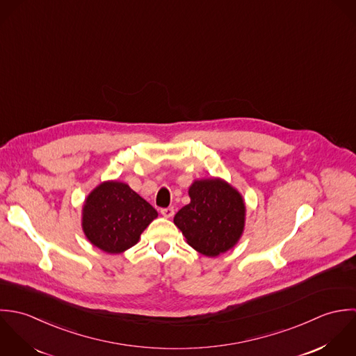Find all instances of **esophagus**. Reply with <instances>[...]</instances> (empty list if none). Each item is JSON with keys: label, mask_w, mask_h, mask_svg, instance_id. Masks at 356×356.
I'll list each match as a JSON object with an SVG mask.
<instances>
[{"label": "esophagus", "mask_w": 356, "mask_h": 356, "mask_svg": "<svg viewBox=\"0 0 356 356\" xmlns=\"http://www.w3.org/2000/svg\"><path fill=\"white\" fill-rule=\"evenodd\" d=\"M161 214H162L163 217H166V218H170V217H173V214H175V209H173V208L161 209Z\"/></svg>", "instance_id": "obj_1"}]
</instances>
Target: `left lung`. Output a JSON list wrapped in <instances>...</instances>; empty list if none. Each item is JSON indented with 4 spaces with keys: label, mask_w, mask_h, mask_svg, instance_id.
I'll return each mask as SVG.
<instances>
[{
    "label": "left lung",
    "mask_w": 356,
    "mask_h": 356,
    "mask_svg": "<svg viewBox=\"0 0 356 356\" xmlns=\"http://www.w3.org/2000/svg\"><path fill=\"white\" fill-rule=\"evenodd\" d=\"M190 204L173 218L187 243L204 256L216 257L232 249L245 229L246 205L242 194L220 177L194 180Z\"/></svg>",
    "instance_id": "left-lung-1"
}]
</instances>
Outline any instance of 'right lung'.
<instances>
[{
    "label": "right lung",
    "instance_id": "add662e5",
    "mask_svg": "<svg viewBox=\"0 0 356 356\" xmlns=\"http://www.w3.org/2000/svg\"><path fill=\"white\" fill-rule=\"evenodd\" d=\"M158 212L127 183L107 180L95 187L82 207V231L100 250L120 254L135 246Z\"/></svg>",
    "mask_w": 356,
    "mask_h": 356
}]
</instances>
